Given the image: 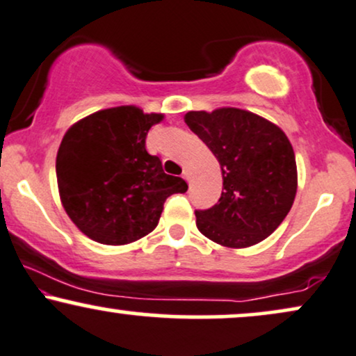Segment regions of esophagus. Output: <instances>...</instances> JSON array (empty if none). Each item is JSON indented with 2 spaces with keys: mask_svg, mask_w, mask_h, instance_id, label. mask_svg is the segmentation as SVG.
Here are the masks:
<instances>
[{
  "mask_svg": "<svg viewBox=\"0 0 356 356\" xmlns=\"http://www.w3.org/2000/svg\"><path fill=\"white\" fill-rule=\"evenodd\" d=\"M184 179H186V181L191 184V181H192V175H191L189 170H184Z\"/></svg>",
  "mask_w": 356,
  "mask_h": 356,
  "instance_id": "34e87169",
  "label": "esophagus"
}]
</instances>
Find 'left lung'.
I'll return each instance as SVG.
<instances>
[{
  "label": "left lung",
  "instance_id": "obj_1",
  "mask_svg": "<svg viewBox=\"0 0 356 356\" xmlns=\"http://www.w3.org/2000/svg\"><path fill=\"white\" fill-rule=\"evenodd\" d=\"M186 124L220 164L222 194L195 212L200 234L227 248L265 241L292 209L298 187L289 137L277 124L238 108L189 111Z\"/></svg>",
  "mask_w": 356,
  "mask_h": 356
}]
</instances>
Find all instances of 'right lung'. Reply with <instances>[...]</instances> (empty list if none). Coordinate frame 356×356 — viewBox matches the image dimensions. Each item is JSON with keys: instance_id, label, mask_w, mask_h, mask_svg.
I'll list each match as a JSON object with an SVG mask.
<instances>
[{"instance_id": "right-lung-1", "label": "right lung", "mask_w": 356, "mask_h": 356, "mask_svg": "<svg viewBox=\"0 0 356 356\" xmlns=\"http://www.w3.org/2000/svg\"><path fill=\"white\" fill-rule=\"evenodd\" d=\"M162 119L161 113L118 106L86 115L64 134L56 156L59 199L91 241H139L159 224L167 197L189 187L145 151L149 129Z\"/></svg>"}]
</instances>
